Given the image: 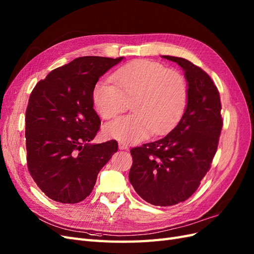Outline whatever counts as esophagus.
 Returning a JSON list of instances; mask_svg holds the SVG:
<instances>
[{"instance_id": "1", "label": "esophagus", "mask_w": 254, "mask_h": 254, "mask_svg": "<svg viewBox=\"0 0 254 254\" xmlns=\"http://www.w3.org/2000/svg\"><path fill=\"white\" fill-rule=\"evenodd\" d=\"M118 147H119V149H120V150H127V149H128L127 144L126 142H122V141H119V143H118Z\"/></svg>"}]
</instances>
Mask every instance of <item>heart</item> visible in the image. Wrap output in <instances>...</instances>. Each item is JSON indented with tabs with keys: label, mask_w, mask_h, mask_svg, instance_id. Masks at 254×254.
Masks as SVG:
<instances>
[{
	"label": "heart",
	"mask_w": 254,
	"mask_h": 254,
	"mask_svg": "<svg viewBox=\"0 0 254 254\" xmlns=\"http://www.w3.org/2000/svg\"><path fill=\"white\" fill-rule=\"evenodd\" d=\"M114 83L100 81L92 100L101 117L110 119L128 108L134 114L104 126L106 136L123 142H138L150 135L168 132L182 117L187 103V85L179 72L164 64L137 60L119 68Z\"/></svg>",
	"instance_id": "heart-1"
}]
</instances>
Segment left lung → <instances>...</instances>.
<instances>
[{
  "label": "left lung",
  "mask_w": 254,
  "mask_h": 254,
  "mask_svg": "<svg viewBox=\"0 0 254 254\" xmlns=\"http://www.w3.org/2000/svg\"><path fill=\"white\" fill-rule=\"evenodd\" d=\"M162 57L184 71L186 108L169 134L131 150L128 180L148 203L170 206L197 190L217 151L222 119L219 92L207 73L182 57Z\"/></svg>",
  "instance_id": "1"
}]
</instances>
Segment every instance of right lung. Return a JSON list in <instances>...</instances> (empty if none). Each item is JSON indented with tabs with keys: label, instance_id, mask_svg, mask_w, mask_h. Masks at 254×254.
Segmentation results:
<instances>
[{
	"label": "right lung",
	"instance_id": "obj_1",
	"mask_svg": "<svg viewBox=\"0 0 254 254\" xmlns=\"http://www.w3.org/2000/svg\"><path fill=\"white\" fill-rule=\"evenodd\" d=\"M123 57H78L51 71L33 89L25 114L27 167L50 199L77 203L118 150L116 140L90 143L101 125L92 91Z\"/></svg>",
	"mask_w": 254,
	"mask_h": 254
}]
</instances>
